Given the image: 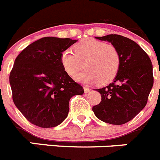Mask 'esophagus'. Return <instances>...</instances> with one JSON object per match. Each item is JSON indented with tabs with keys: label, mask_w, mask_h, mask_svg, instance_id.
<instances>
[{
	"label": "esophagus",
	"mask_w": 160,
	"mask_h": 160,
	"mask_svg": "<svg viewBox=\"0 0 160 160\" xmlns=\"http://www.w3.org/2000/svg\"><path fill=\"white\" fill-rule=\"evenodd\" d=\"M83 89H84V92L85 93H88L89 91L90 90V89L88 87H83Z\"/></svg>",
	"instance_id": "obj_1"
}]
</instances>
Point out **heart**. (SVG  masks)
Segmentation results:
<instances>
[{
  "label": "heart",
  "instance_id": "1",
  "mask_svg": "<svg viewBox=\"0 0 160 160\" xmlns=\"http://www.w3.org/2000/svg\"><path fill=\"white\" fill-rule=\"evenodd\" d=\"M73 53L66 49L61 55V63L71 77L77 75L85 65L87 70L75 80L82 83L107 84L115 78L121 63V56L116 47L111 44L87 38L73 46Z\"/></svg>",
  "mask_w": 160,
  "mask_h": 160
}]
</instances>
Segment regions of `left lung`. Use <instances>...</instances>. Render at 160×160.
Returning <instances> with one entry per match:
<instances>
[{"label":"left lung","mask_w":160,"mask_h":160,"mask_svg":"<svg viewBox=\"0 0 160 160\" xmlns=\"http://www.w3.org/2000/svg\"><path fill=\"white\" fill-rule=\"evenodd\" d=\"M95 38L115 46L121 63L114 82L96 90L102 99L92 110L103 122L122 125L135 118L148 102L154 83L152 61L136 42L126 37L109 34Z\"/></svg>","instance_id":"1"}]
</instances>
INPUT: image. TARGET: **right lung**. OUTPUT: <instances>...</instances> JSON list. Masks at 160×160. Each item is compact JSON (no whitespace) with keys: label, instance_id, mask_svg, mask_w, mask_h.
Returning <instances> with one entry per match:
<instances>
[{"label":"right lung","instance_id":"add662e5","mask_svg":"<svg viewBox=\"0 0 160 160\" xmlns=\"http://www.w3.org/2000/svg\"><path fill=\"white\" fill-rule=\"evenodd\" d=\"M78 40L46 37L32 42L15 59L9 75L12 100L25 118L43 128H54L67 117L69 102L82 95L61 63L63 51Z\"/></svg>","mask_w":160,"mask_h":160}]
</instances>
